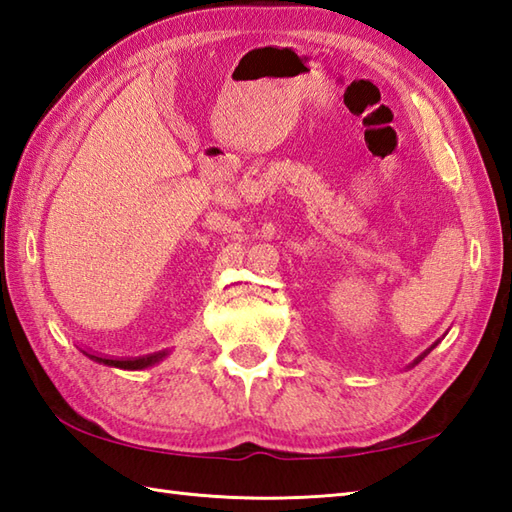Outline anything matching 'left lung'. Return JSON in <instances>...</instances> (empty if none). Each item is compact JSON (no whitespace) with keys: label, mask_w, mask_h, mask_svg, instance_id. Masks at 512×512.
I'll use <instances>...</instances> for the list:
<instances>
[{"label":"left lung","mask_w":512,"mask_h":512,"mask_svg":"<svg viewBox=\"0 0 512 512\" xmlns=\"http://www.w3.org/2000/svg\"><path fill=\"white\" fill-rule=\"evenodd\" d=\"M436 345H438V343H433V345H431V347H429V350H427V352H422V354H420V356H418V358H416V361H413V363H411V365H409V367H416V365H418V363H420V361H422V358H424V356H427V354H429V352H431V350H433V347H436Z\"/></svg>","instance_id":"obj_1"}]
</instances>
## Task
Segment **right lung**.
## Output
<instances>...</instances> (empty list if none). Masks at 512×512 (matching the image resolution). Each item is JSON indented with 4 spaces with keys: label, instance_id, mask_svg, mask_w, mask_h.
<instances>
[{
    "label": "right lung",
    "instance_id": "1",
    "mask_svg": "<svg viewBox=\"0 0 512 512\" xmlns=\"http://www.w3.org/2000/svg\"><path fill=\"white\" fill-rule=\"evenodd\" d=\"M85 356H90L92 361H99L103 365H110V367H118V369H147V367H154L160 361H165V358L171 354L169 350H162V352H154V354H147V356H136V358H114V356H103V354H94L90 350H83Z\"/></svg>",
    "mask_w": 512,
    "mask_h": 512
}]
</instances>
